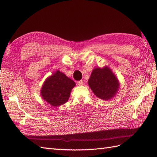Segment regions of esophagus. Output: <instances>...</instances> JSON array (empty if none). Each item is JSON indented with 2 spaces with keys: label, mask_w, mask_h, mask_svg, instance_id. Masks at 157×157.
<instances>
[{
  "label": "esophagus",
  "mask_w": 157,
  "mask_h": 157,
  "mask_svg": "<svg viewBox=\"0 0 157 157\" xmlns=\"http://www.w3.org/2000/svg\"><path fill=\"white\" fill-rule=\"evenodd\" d=\"M77 84H78V85H79V86H81V85H83V81H78L77 82Z\"/></svg>",
  "instance_id": "obj_1"
}]
</instances>
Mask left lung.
I'll list each match as a JSON object with an SVG mask.
<instances>
[{"mask_svg":"<svg viewBox=\"0 0 157 157\" xmlns=\"http://www.w3.org/2000/svg\"><path fill=\"white\" fill-rule=\"evenodd\" d=\"M88 83L97 97L106 101L113 98L119 88L118 78L108 67L95 68Z\"/></svg>","mask_w":157,"mask_h":157,"instance_id":"obj_1","label":"left lung"}]
</instances>
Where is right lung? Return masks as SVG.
<instances>
[{"label": "right lung", "mask_w": 157, "mask_h": 157, "mask_svg": "<svg viewBox=\"0 0 157 157\" xmlns=\"http://www.w3.org/2000/svg\"><path fill=\"white\" fill-rule=\"evenodd\" d=\"M75 82L59 71L46 79L41 88L40 94L43 100L53 106L66 103L70 97Z\"/></svg>", "instance_id": "add662e5"}]
</instances>
